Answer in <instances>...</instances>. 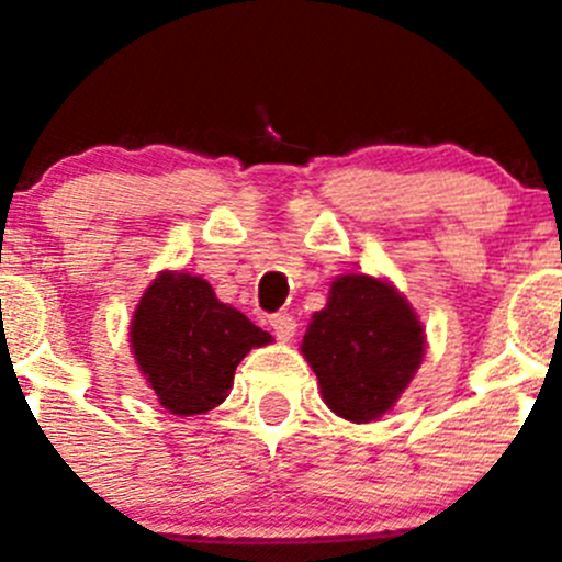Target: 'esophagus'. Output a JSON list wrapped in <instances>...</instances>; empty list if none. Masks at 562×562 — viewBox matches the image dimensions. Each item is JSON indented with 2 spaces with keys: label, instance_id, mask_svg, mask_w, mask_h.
Returning a JSON list of instances; mask_svg holds the SVG:
<instances>
[{
  "label": "esophagus",
  "instance_id": "1",
  "mask_svg": "<svg viewBox=\"0 0 562 562\" xmlns=\"http://www.w3.org/2000/svg\"><path fill=\"white\" fill-rule=\"evenodd\" d=\"M269 323H271V328H274L277 337L285 339V342L293 337V334H296V317H293V315H282V313L271 315Z\"/></svg>",
  "mask_w": 562,
  "mask_h": 562
}]
</instances>
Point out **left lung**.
Returning a JSON list of instances; mask_svg holds the SVG:
<instances>
[{
	"label": "left lung",
	"mask_w": 562,
	"mask_h": 562,
	"mask_svg": "<svg viewBox=\"0 0 562 562\" xmlns=\"http://www.w3.org/2000/svg\"><path fill=\"white\" fill-rule=\"evenodd\" d=\"M323 402L353 424L394 407L424 359V326L386 280L342 274L313 315L302 342Z\"/></svg>",
	"instance_id": "8db88e82"
}]
</instances>
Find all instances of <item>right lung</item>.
<instances>
[{"mask_svg": "<svg viewBox=\"0 0 562 562\" xmlns=\"http://www.w3.org/2000/svg\"><path fill=\"white\" fill-rule=\"evenodd\" d=\"M271 334L212 285L184 271H160L140 296L130 323V348L160 405L173 416H198L228 396L234 372Z\"/></svg>", "mask_w": 562, "mask_h": 562, "instance_id": "obj_1", "label": "right lung"}]
</instances>
